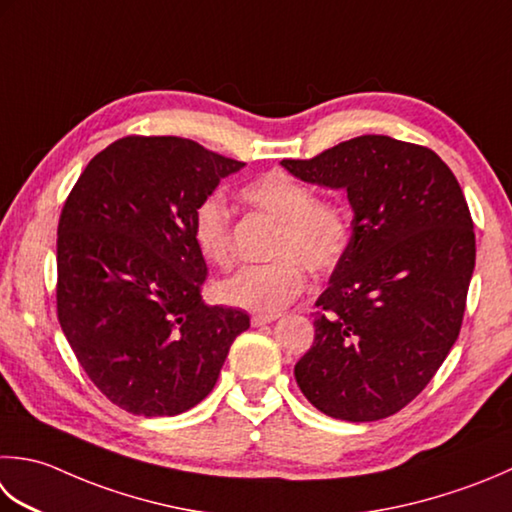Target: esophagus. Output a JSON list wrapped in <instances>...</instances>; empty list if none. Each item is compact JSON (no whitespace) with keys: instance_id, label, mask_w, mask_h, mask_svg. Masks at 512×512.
I'll list each match as a JSON object with an SVG mask.
<instances>
[{"instance_id":"esophagus-1","label":"esophagus","mask_w":512,"mask_h":512,"mask_svg":"<svg viewBox=\"0 0 512 512\" xmlns=\"http://www.w3.org/2000/svg\"><path fill=\"white\" fill-rule=\"evenodd\" d=\"M277 319V315H253L250 317V324L253 326H266V324H273Z\"/></svg>"}]
</instances>
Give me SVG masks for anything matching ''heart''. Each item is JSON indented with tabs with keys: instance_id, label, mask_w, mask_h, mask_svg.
<instances>
[{
	"instance_id": "1",
	"label": "heart",
	"mask_w": 512,
	"mask_h": 512,
	"mask_svg": "<svg viewBox=\"0 0 512 512\" xmlns=\"http://www.w3.org/2000/svg\"><path fill=\"white\" fill-rule=\"evenodd\" d=\"M242 199L277 222L270 244V257L277 259L239 268L217 284L215 293L228 306L277 313L304 290V266L313 273H326L337 266L350 239V219L342 204L315 197L313 188L286 170H268L248 182L242 188ZM193 242L208 264L226 268L233 262L230 208L219 195L197 204Z\"/></svg>"
}]
</instances>
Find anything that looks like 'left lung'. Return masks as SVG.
<instances>
[{
	"label": "left lung",
	"instance_id": "8db88e82",
	"mask_svg": "<svg viewBox=\"0 0 512 512\" xmlns=\"http://www.w3.org/2000/svg\"><path fill=\"white\" fill-rule=\"evenodd\" d=\"M308 184L344 188L353 235L317 297L297 386L324 415L377 422L422 393L457 342L475 270L462 188L430 148L362 135L284 159Z\"/></svg>",
	"mask_w": 512,
	"mask_h": 512
}]
</instances>
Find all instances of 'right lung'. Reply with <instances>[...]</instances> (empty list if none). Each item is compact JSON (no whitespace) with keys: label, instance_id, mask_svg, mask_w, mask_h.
<instances>
[{"label":"right lung","instance_id":"add662e5","mask_svg":"<svg viewBox=\"0 0 512 512\" xmlns=\"http://www.w3.org/2000/svg\"><path fill=\"white\" fill-rule=\"evenodd\" d=\"M246 164L182 137H124L90 159L57 228V317L115 406L170 417L217 384L239 308L202 299L193 215Z\"/></svg>","mask_w":512,"mask_h":512}]
</instances>
